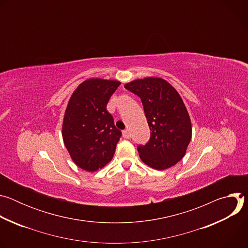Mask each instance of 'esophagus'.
Instances as JSON below:
<instances>
[{
	"label": "esophagus",
	"instance_id": "obj_1",
	"mask_svg": "<svg viewBox=\"0 0 248 248\" xmlns=\"http://www.w3.org/2000/svg\"><path fill=\"white\" fill-rule=\"evenodd\" d=\"M123 136H124V138H125V139H129L131 135H130L129 131L125 129V130H124V131H123Z\"/></svg>",
	"mask_w": 248,
	"mask_h": 248
}]
</instances>
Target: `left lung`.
<instances>
[{"mask_svg":"<svg viewBox=\"0 0 248 248\" xmlns=\"http://www.w3.org/2000/svg\"><path fill=\"white\" fill-rule=\"evenodd\" d=\"M142 102L151 135L137 147L139 157L155 170L174 166L186 155L192 127L186 105L168 81L160 78L136 79L124 85Z\"/></svg>","mask_w":248,"mask_h":248,"instance_id":"1","label":"left lung"}]
</instances>
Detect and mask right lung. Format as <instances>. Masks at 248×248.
<instances>
[{
  "mask_svg": "<svg viewBox=\"0 0 248 248\" xmlns=\"http://www.w3.org/2000/svg\"><path fill=\"white\" fill-rule=\"evenodd\" d=\"M118 80L89 78L70 96L62 134L70 158L80 169L95 171L114 157L122 136L107 111V104L120 86Z\"/></svg>",
  "mask_w": 248,
  "mask_h": 248,
  "instance_id": "add662e5",
  "label": "right lung"
}]
</instances>
